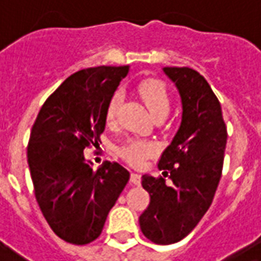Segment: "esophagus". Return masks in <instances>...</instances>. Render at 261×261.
Here are the masks:
<instances>
[{"instance_id": "34e87169", "label": "esophagus", "mask_w": 261, "mask_h": 261, "mask_svg": "<svg viewBox=\"0 0 261 261\" xmlns=\"http://www.w3.org/2000/svg\"><path fill=\"white\" fill-rule=\"evenodd\" d=\"M130 181L133 185H136V186H140L141 185V176L138 175V173H131Z\"/></svg>"}]
</instances>
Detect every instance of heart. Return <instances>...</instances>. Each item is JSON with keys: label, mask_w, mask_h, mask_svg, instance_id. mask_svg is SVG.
Masks as SVG:
<instances>
[{"label": "heart", "mask_w": 261, "mask_h": 261, "mask_svg": "<svg viewBox=\"0 0 261 261\" xmlns=\"http://www.w3.org/2000/svg\"><path fill=\"white\" fill-rule=\"evenodd\" d=\"M138 95L145 103V106L152 114V117L159 114H168L170 109V97L166 86L158 80H145L140 82L137 88ZM120 105V95L116 93L112 96L110 102L106 109V119L108 121H113L117 116V109ZM156 151V147L153 142L142 141V140H133L124 144L120 148L121 158L127 161L133 166H141L153 152Z\"/></svg>", "instance_id": "b5f03b06"}]
</instances>
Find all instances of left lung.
Returning a JSON list of instances; mask_svg holds the SVG:
<instances>
[{"mask_svg":"<svg viewBox=\"0 0 261 261\" xmlns=\"http://www.w3.org/2000/svg\"><path fill=\"white\" fill-rule=\"evenodd\" d=\"M180 93L181 123L158 162L162 176H142L149 204L140 215L142 233L158 245L181 241L207 213L222 175L226 125L218 97L189 67H165ZM166 175L172 183L166 185Z\"/></svg>","mask_w":261,"mask_h":261,"instance_id":"1","label":"left lung"}]
</instances>
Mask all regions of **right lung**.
Wrapping results in <instances>:
<instances>
[{
	"instance_id": "add662e5",
	"label": "right lung",
	"mask_w": 261,
	"mask_h": 261,
	"mask_svg": "<svg viewBox=\"0 0 261 261\" xmlns=\"http://www.w3.org/2000/svg\"><path fill=\"white\" fill-rule=\"evenodd\" d=\"M128 68L100 65L72 74L46 99L32 127L28 164L37 204L54 233L72 245L99 238L130 179L117 162L93 170L84 155L99 147L108 105Z\"/></svg>"
}]
</instances>
